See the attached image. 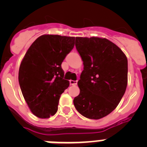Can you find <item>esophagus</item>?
<instances>
[{"label": "esophagus", "instance_id": "esophagus-1", "mask_svg": "<svg viewBox=\"0 0 147 147\" xmlns=\"http://www.w3.org/2000/svg\"><path fill=\"white\" fill-rule=\"evenodd\" d=\"M77 84V81H74V80H70V85H76Z\"/></svg>", "mask_w": 147, "mask_h": 147}]
</instances>
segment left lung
Listing matches in <instances>:
<instances>
[{"label":"left lung","instance_id":"obj_1","mask_svg":"<svg viewBox=\"0 0 147 147\" xmlns=\"http://www.w3.org/2000/svg\"><path fill=\"white\" fill-rule=\"evenodd\" d=\"M76 48L84 70L74 105L88 119H102L116 108L125 93L127 58L115 43L102 37H76Z\"/></svg>","mask_w":147,"mask_h":147}]
</instances>
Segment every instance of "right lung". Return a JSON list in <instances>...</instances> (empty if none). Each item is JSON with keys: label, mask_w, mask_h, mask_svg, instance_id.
I'll list each match as a JSON object with an SVG mask.
<instances>
[{"label": "right lung", "mask_w": 147, "mask_h": 147, "mask_svg": "<svg viewBox=\"0 0 147 147\" xmlns=\"http://www.w3.org/2000/svg\"><path fill=\"white\" fill-rule=\"evenodd\" d=\"M74 42V37L43 34L22 59L18 73L20 89L31 112L40 119L57 113L61 94L69 86L61 64Z\"/></svg>", "instance_id": "add662e5"}]
</instances>
